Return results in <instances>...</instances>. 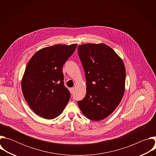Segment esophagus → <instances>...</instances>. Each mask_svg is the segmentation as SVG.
Returning <instances> with one entry per match:
<instances>
[{"instance_id": "34e87169", "label": "esophagus", "mask_w": 156, "mask_h": 156, "mask_svg": "<svg viewBox=\"0 0 156 156\" xmlns=\"http://www.w3.org/2000/svg\"><path fill=\"white\" fill-rule=\"evenodd\" d=\"M74 91H75L74 87H72V88L70 89V91L71 94H73L74 93Z\"/></svg>"}]
</instances>
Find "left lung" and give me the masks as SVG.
Segmentation results:
<instances>
[{
	"label": "left lung",
	"mask_w": 156,
	"mask_h": 156,
	"mask_svg": "<svg viewBox=\"0 0 156 156\" xmlns=\"http://www.w3.org/2000/svg\"><path fill=\"white\" fill-rule=\"evenodd\" d=\"M78 51L86 79V94L78 102V107L88 119L103 120L114 112L123 96L124 63L104 44H83Z\"/></svg>",
	"instance_id": "8db88e82"
}]
</instances>
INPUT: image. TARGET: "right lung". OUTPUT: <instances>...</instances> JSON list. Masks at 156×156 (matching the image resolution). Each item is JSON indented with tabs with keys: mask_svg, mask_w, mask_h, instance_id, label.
<instances>
[{
	"mask_svg": "<svg viewBox=\"0 0 156 156\" xmlns=\"http://www.w3.org/2000/svg\"><path fill=\"white\" fill-rule=\"evenodd\" d=\"M77 44L42 48L30 60L21 80L23 96L33 112L46 119L58 117L68 104L70 93L64 86L62 67Z\"/></svg>",
	"mask_w": 156,
	"mask_h": 156,
	"instance_id": "obj_1",
	"label": "right lung"
}]
</instances>
